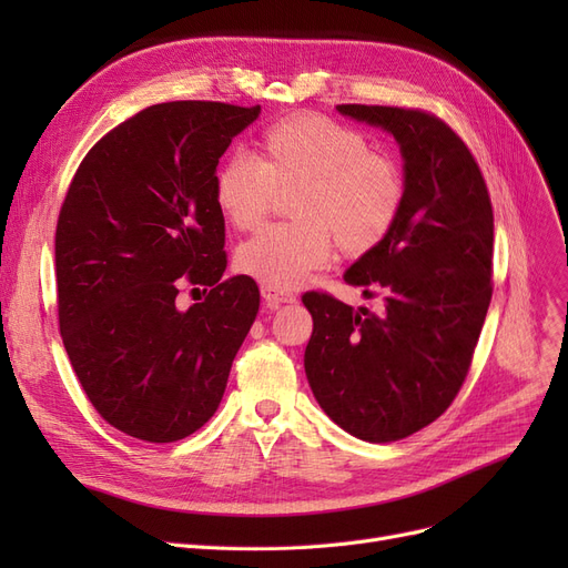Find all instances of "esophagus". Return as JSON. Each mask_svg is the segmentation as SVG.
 <instances>
[{
  "mask_svg": "<svg viewBox=\"0 0 568 568\" xmlns=\"http://www.w3.org/2000/svg\"><path fill=\"white\" fill-rule=\"evenodd\" d=\"M261 294H263V301L270 307H280L284 303H296V296L291 294V291H282V288H274V286H263Z\"/></svg>",
  "mask_w": 568,
  "mask_h": 568,
  "instance_id": "esophagus-1",
  "label": "esophagus"
}]
</instances>
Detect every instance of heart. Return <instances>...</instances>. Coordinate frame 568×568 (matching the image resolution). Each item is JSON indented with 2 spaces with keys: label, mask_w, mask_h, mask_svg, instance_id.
Returning a JSON list of instances; mask_svg holds the SVG:
<instances>
[{
  "label": "heart",
  "mask_w": 568,
  "mask_h": 568,
  "mask_svg": "<svg viewBox=\"0 0 568 568\" xmlns=\"http://www.w3.org/2000/svg\"><path fill=\"white\" fill-rule=\"evenodd\" d=\"M257 151L261 161L234 151L217 165L213 199L232 227L251 230L277 192L296 189V222L263 227L236 251V267L265 286L296 288L332 261L334 242L346 255H363L398 222L400 170L353 128L296 113L265 128Z\"/></svg>",
  "instance_id": "heart-1"
}]
</instances>
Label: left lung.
Here are the masks:
<instances>
[{
    "instance_id": "left-lung-1",
    "label": "left lung",
    "mask_w": 568,
    "mask_h": 568,
    "mask_svg": "<svg viewBox=\"0 0 568 568\" xmlns=\"http://www.w3.org/2000/svg\"><path fill=\"white\" fill-rule=\"evenodd\" d=\"M388 132L403 156V211L384 242L346 270L384 291V313L305 294L313 336L305 376L343 432L400 440L438 419L467 376L493 296V209L484 175L443 120L409 109L341 104Z\"/></svg>"
}]
</instances>
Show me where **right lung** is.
<instances>
[{"instance_id": "1", "label": "right lung", "mask_w": 568, "mask_h": 568, "mask_svg": "<svg viewBox=\"0 0 568 568\" xmlns=\"http://www.w3.org/2000/svg\"><path fill=\"white\" fill-rule=\"evenodd\" d=\"M257 115L220 101L149 106L99 140L68 186L54 242L61 338L90 403L132 438L173 443L209 422L257 315L251 277L222 282L213 199L222 153ZM180 276L211 285L210 298L180 312Z\"/></svg>"}]
</instances>
